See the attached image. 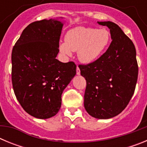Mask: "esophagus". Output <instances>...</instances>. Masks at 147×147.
Masks as SVG:
<instances>
[{
  "mask_svg": "<svg viewBox=\"0 0 147 147\" xmlns=\"http://www.w3.org/2000/svg\"><path fill=\"white\" fill-rule=\"evenodd\" d=\"M76 74L77 75H80V67H76Z\"/></svg>",
  "mask_w": 147,
  "mask_h": 147,
  "instance_id": "1",
  "label": "esophagus"
}]
</instances>
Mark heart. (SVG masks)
Instances as JSON below:
<instances>
[{
  "mask_svg": "<svg viewBox=\"0 0 147 147\" xmlns=\"http://www.w3.org/2000/svg\"><path fill=\"white\" fill-rule=\"evenodd\" d=\"M110 40V34L105 28L76 27L67 32L65 42H60L59 49L62 54L68 57L72 51H77L79 60L90 64L99 58Z\"/></svg>",
  "mask_w": 147,
  "mask_h": 147,
  "instance_id": "heart-1",
  "label": "heart"
}]
</instances>
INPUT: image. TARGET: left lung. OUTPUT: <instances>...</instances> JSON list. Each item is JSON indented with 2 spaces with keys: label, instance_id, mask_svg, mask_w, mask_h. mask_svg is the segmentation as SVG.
<instances>
[{
  "label": "left lung",
  "instance_id": "8db88e82",
  "mask_svg": "<svg viewBox=\"0 0 147 147\" xmlns=\"http://www.w3.org/2000/svg\"><path fill=\"white\" fill-rule=\"evenodd\" d=\"M110 29L112 42L106 52L95 62L79 65L87 86L84 106L98 119L115 117L123 111L134 93L138 67L132 40L111 21H98Z\"/></svg>",
  "mask_w": 147,
  "mask_h": 147
}]
</instances>
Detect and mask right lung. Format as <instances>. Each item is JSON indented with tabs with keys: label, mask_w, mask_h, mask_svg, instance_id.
<instances>
[{
	"label": "right lung",
	"mask_w": 147,
	"mask_h": 147,
	"mask_svg": "<svg viewBox=\"0 0 147 147\" xmlns=\"http://www.w3.org/2000/svg\"><path fill=\"white\" fill-rule=\"evenodd\" d=\"M63 18L30 23L12 49L14 92L26 112L37 119H49L59 112L62 92L76 74L74 62L56 59Z\"/></svg>",
	"instance_id": "obj_1"
}]
</instances>
